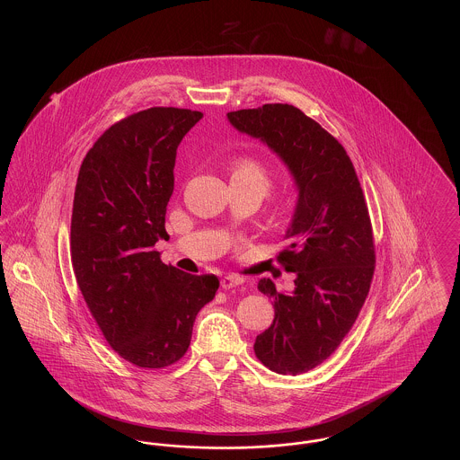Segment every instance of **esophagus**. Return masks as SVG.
<instances>
[{"mask_svg":"<svg viewBox=\"0 0 460 460\" xmlns=\"http://www.w3.org/2000/svg\"><path fill=\"white\" fill-rule=\"evenodd\" d=\"M241 283H243V279L238 278V276H224V278L220 279L222 289H231V288H234V286H240Z\"/></svg>","mask_w":460,"mask_h":460,"instance_id":"esophagus-1","label":"esophagus"}]
</instances>
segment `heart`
<instances>
[{
  "mask_svg": "<svg viewBox=\"0 0 460 460\" xmlns=\"http://www.w3.org/2000/svg\"><path fill=\"white\" fill-rule=\"evenodd\" d=\"M233 177L255 184L262 191V195L267 193L270 186V177L267 169L255 158H240L233 167Z\"/></svg>",
  "mask_w": 460,
  "mask_h": 460,
  "instance_id": "obj_1",
  "label": "heart"
}]
</instances>
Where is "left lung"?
<instances>
[{"label":"left lung","instance_id":"8db88e82","mask_svg":"<svg viewBox=\"0 0 460 460\" xmlns=\"http://www.w3.org/2000/svg\"><path fill=\"white\" fill-rule=\"evenodd\" d=\"M227 120L278 155L298 191L278 257L296 276L295 289L261 279L274 321L253 345L265 367L296 376L340 347L366 302L376 263L369 210L345 148L302 110L269 103Z\"/></svg>","mask_w":460,"mask_h":460}]
</instances>
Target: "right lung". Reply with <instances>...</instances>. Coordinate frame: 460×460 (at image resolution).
<instances>
[{"mask_svg":"<svg viewBox=\"0 0 460 460\" xmlns=\"http://www.w3.org/2000/svg\"><path fill=\"white\" fill-rule=\"evenodd\" d=\"M201 111L154 107L113 124L83 160L72 208L70 255L79 289L110 347L160 369L190 347L219 279L160 261L174 191L177 146Z\"/></svg>","mask_w":460,"mask_h":460,"instance_id":"1","label":"right lung"}]
</instances>
